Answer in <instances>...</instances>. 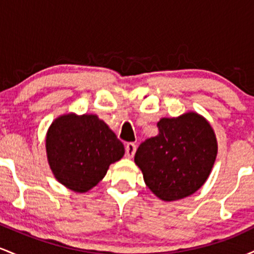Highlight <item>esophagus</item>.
Listing matches in <instances>:
<instances>
[{"label":"esophagus","mask_w":254,"mask_h":254,"mask_svg":"<svg viewBox=\"0 0 254 254\" xmlns=\"http://www.w3.org/2000/svg\"><path fill=\"white\" fill-rule=\"evenodd\" d=\"M136 144L132 143V142H129L127 145H125V151H127V155L129 157H132L136 153Z\"/></svg>","instance_id":"34e87169"}]
</instances>
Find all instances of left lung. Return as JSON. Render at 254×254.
I'll list each match as a JSON object with an SVG mask.
<instances>
[{"instance_id":"left-lung-1","label":"left lung","mask_w":254,"mask_h":254,"mask_svg":"<svg viewBox=\"0 0 254 254\" xmlns=\"http://www.w3.org/2000/svg\"><path fill=\"white\" fill-rule=\"evenodd\" d=\"M157 127L159 133L142 142L135 154L145 185L166 202L191 196L206 182L216 159L214 130L196 112L162 118Z\"/></svg>"}]
</instances>
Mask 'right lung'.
<instances>
[{"instance_id":"1","label":"right lung","mask_w":254,"mask_h":254,"mask_svg":"<svg viewBox=\"0 0 254 254\" xmlns=\"http://www.w3.org/2000/svg\"><path fill=\"white\" fill-rule=\"evenodd\" d=\"M45 145L55 178L80 193L94 188L125 151L116 133L95 115L68 113L56 118Z\"/></svg>"}]
</instances>
